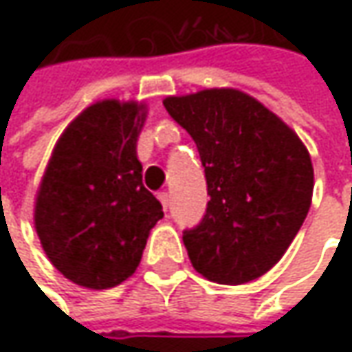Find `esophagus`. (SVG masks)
Wrapping results in <instances>:
<instances>
[{
  "label": "esophagus",
  "mask_w": 352,
  "mask_h": 352,
  "mask_svg": "<svg viewBox=\"0 0 352 352\" xmlns=\"http://www.w3.org/2000/svg\"><path fill=\"white\" fill-rule=\"evenodd\" d=\"M158 199H160V204H162L164 211H168V208H170V194H168V192H160V194H158Z\"/></svg>",
  "instance_id": "esophagus-1"
}]
</instances>
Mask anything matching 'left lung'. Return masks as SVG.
<instances>
[{"instance_id": "1", "label": "left lung", "mask_w": 352, "mask_h": 352, "mask_svg": "<svg viewBox=\"0 0 352 352\" xmlns=\"http://www.w3.org/2000/svg\"><path fill=\"white\" fill-rule=\"evenodd\" d=\"M162 103L196 142L208 182L206 215L182 236L194 268L229 286L263 276L311 206L314 166L304 142L239 89H201Z\"/></svg>"}]
</instances>
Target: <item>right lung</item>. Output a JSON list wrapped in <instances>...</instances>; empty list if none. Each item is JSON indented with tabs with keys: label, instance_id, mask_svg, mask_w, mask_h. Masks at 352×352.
<instances>
[{
	"label": "right lung",
	"instance_id": "right-lung-1",
	"mask_svg": "<svg viewBox=\"0 0 352 352\" xmlns=\"http://www.w3.org/2000/svg\"><path fill=\"white\" fill-rule=\"evenodd\" d=\"M144 105H89L66 127L34 201V229L48 261L68 280L107 290L141 263L162 206L142 186L137 137Z\"/></svg>",
	"mask_w": 352,
	"mask_h": 352
}]
</instances>
